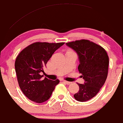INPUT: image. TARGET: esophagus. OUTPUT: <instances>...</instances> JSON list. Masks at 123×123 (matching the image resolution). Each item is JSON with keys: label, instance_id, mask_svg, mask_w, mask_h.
<instances>
[{"label": "esophagus", "instance_id": "esophagus-1", "mask_svg": "<svg viewBox=\"0 0 123 123\" xmlns=\"http://www.w3.org/2000/svg\"><path fill=\"white\" fill-rule=\"evenodd\" d=\"M62 82H64V83H65L66 84H67V85H70V84H71V82H68V81L64 80H62Z\"/></svg>", "mask_w": 123, "mask_h": 123}]
</instances>
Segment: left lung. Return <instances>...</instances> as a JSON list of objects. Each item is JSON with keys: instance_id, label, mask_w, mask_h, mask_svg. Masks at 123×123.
<instances>
[{"instance_id": "8db88e82", "label": "left lung", "mask_w": 123, "mask_h": 123, "mask_svg": "<svg viewBox=\"0 0 123 123\" xmlns=\"http://www.w3.org/2000/svg\"><path fill=\"white\" fill-rule=\"evenodd\" d=\"M78 55V70L84 79L78 83L79 90L74 95L77 101L85 102L93 98L105 82L108 75L109 58L104 49L87 40L67 43Z\"/></svg>"}]
</instances>
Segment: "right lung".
<instances>
[{"instance_id":"obj_1","label":"right lung","mask_w":123,"mask_h":123,"mask_svg":"<svg viewBox=\"0 0 123 123\" xmlns=\"http://www.w3.org/2000/svg\"><path fill=\"white\" fill-rule=\"evenodd\" d=\"M64 43H34L21 51L16 57L15 71L19 86L28 99L42 103L51 97L59 79H41L44 69L53 54Z\"/></svg>"}]
</instances>
